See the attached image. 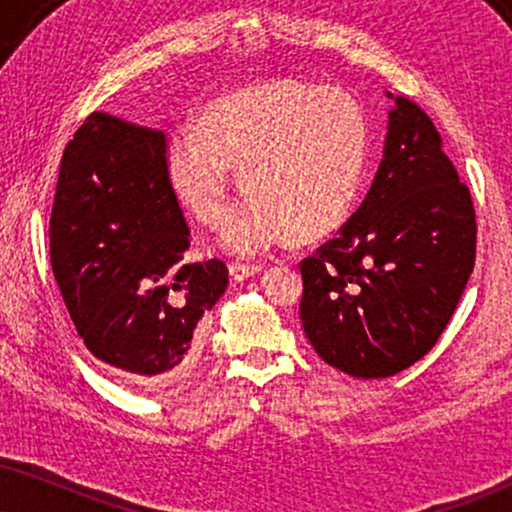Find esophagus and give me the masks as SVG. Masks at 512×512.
I'll return each mask as SVG.
<instances>
[{
	"instance_id": "obj_1",
	"label": "esophagus",
	"mask_w": 512,
	"mask_h": 512,
	"mask_svg": "<svg viewBox=\"0 0 512 512\" xmlns=\"http://www.w3.org/2000/svg\"><path fill=\"white\" fill-rule=\"evenodd\" d=\"M261 270H263V263H232L230 275H232V280L242 282V280H246V277L261 273Z\"/></svg>"
}]
</instances>
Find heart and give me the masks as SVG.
Segmentation results:
<instances>
[{"instance_id": "obj_1", "label": "heart", "mask_w": 512, "mask_h": 512, "mask_svg": "<svg viewBox=\"0 0 512 512\" xmlns=\"http://www.w3.org/2000/svg\"><path fill=\"white\" fill-rule=\"evenodd\" d=\"M368 128L361 106L334 87L268 82L199 111L173 132L163 166L175 197L208 227L227 216L232 173L249 197L225 227L227 249L256 254L280 239H313L349 213L363 178Z\"/></svg>"}]
</instances>
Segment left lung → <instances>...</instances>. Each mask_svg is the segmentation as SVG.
I'll return each mask as SVG.
<instances>
[{
	"instance_id": "left-lung-1",
	"label": "left lung",
	"mask_w": 512,
	"mask_h": 512,
	"mask_svg": "<svg viewBox=\"0 0 512 512\" xmlns=\"http://www.w3.org/2000/svg\"><path fill=\"white\" fill-rule=\"evenodd\" d=\"M475 254L468 185L432 118L413 99L396 97L384 159L363 204L299 263L308 342L332 368L363 380L410 368L449 325Z\"/></svg>"
}]
</instances>
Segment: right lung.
Wrapping results in <instances>:
<instances>
[{"instance_id": "right-lung-1", "label": "right lung", "mask_w": 512, "mask_h": 512, "mask_svg": "<svg viewBox=\"0 0 512 512\" xmlns=\"http://www.w3.org/2000/svg\"><path fill=\"white\" fill-rule=\"evenodd\" d=\"M166 135L94 111L61 156L49 256L87 351L163 389L187 375L197 325L227 287L220 258L185 263L189 227L170 187Z\"/></svg>"}]
</instances>
